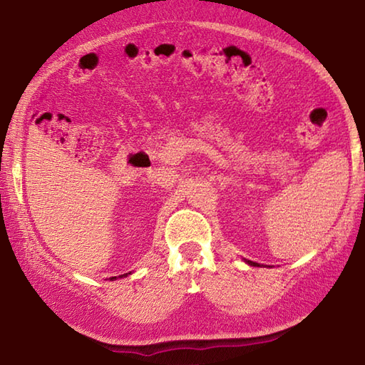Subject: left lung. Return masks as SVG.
I'll return each instance as SVG.
<instances>
[{
    "label": "left lung",
    "mask_w": 365,
    "mask_h": 365,
    "mask_svg": "<svg viewBox=\"0 0 365 365\" xmlns=\"http://www.w3.org/2000/svg\"><path fill=\"white\" fill-rule=\"evenodd\" d=\"M247 263H250V265H257V263H254V262H251V260H247Z\"/></svg>",
    "instance_id": "left-lung-1"
}]
</instances>
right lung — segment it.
<instances>
[{
    "label": "right lung",
    "mask_w": 365,
    "mask_h": 365,
    "mask_svg": "<svg viewBox=\"0 0 365 365\" xmlns=\"http://www.w3.org/2000/svg\"><path fill=\"white\" fill-rule=\"evenodd\" d=\"M122 276H127V274H122ZM111 279H115V277H111Z\"/></svg>",
    "instance_id": "1"
}]
</instances>
